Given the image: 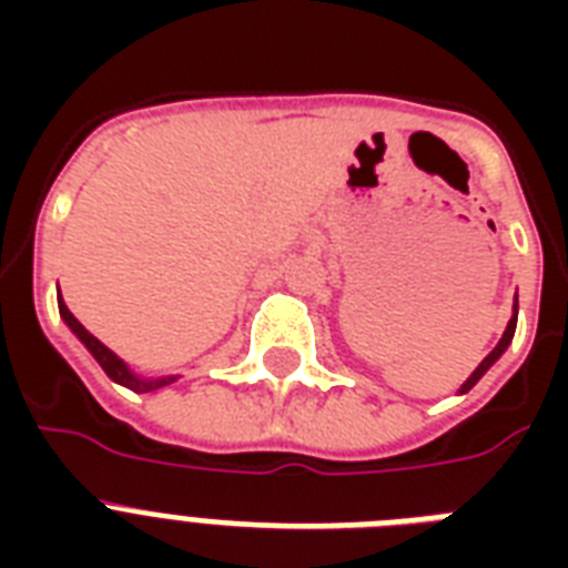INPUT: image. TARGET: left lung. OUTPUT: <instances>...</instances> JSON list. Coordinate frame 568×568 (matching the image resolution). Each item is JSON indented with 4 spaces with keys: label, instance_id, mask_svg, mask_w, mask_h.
Wrapping results in <instances>:
<instances>
[{
    "label": "left lung",
    "instance_id": "obj_1",
    "mask_svg": "<svg viewBox=\"0 0 568 568\" xmlns=\"http://www.w3.org/2000/svg\"><path fill=\"white\" fill-rule=\"evenodd\" d=\"M516 318H519V301H516V310H513V318H510V324H507V329H504V336H501V342H498V345H495V347H493V354L486 356L484 363L477 365L475 372H471V377H468V379H466V383H463V388H459V392H468V388L475 386L477 379L484 377V374H486V372H489V368H493V365H495V363H498V356H501V354H504V351H507V345H510V342H513V333H516Z\"/></svg>",
    "mask_w": 568,
    "mask_h": 568
}]
</instances>
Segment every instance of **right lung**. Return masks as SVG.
I'll return each mask as SVG.
<instances>
[{
	"label": "right lung",
	"instance_id": "obj_1",
	"mask_svg": "<svg viewBox=\"0 0 568 568\" xmlns=\"http://www.w3.org/2000/svg\"><path fill=\"white\" fill-rule=\"evenodd\" d=\"M58 312H61V318H64L67 327L73 329L75 336H79V342H82V345L91 351L93 359L102 365V372L109 374L114 383H120V386L132 388V392H153V388H162V386H168V383H173V379H176V377H159V379L138 377V374L132 372V368H129V365L123 363V359H120L114 351H109V347L102 345L100 338L91 336V333H88V329L79 324V318H75L73 312L67 310V303L61 301V294H58Z\"/></svg>",
	"mask_w": 568,
	"mask_h": 568
}]
</instances>
